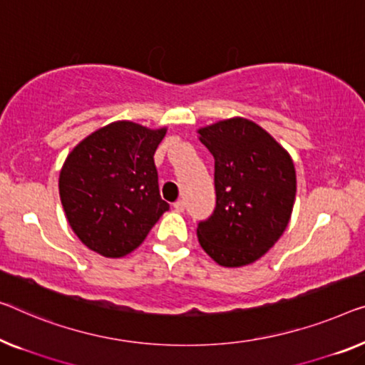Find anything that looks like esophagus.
<instances>
[{
    "label": "esophagus",
    "instance_id": "1",
    "mask_svg": "<svg viewBox=\"0 0 365 365\" xmlns=\"http://www.w3.org/2000/svg\"><path fill=\"white\" fill-rule=\"evenodd\" d=\"M173 210L177 211V213H182V211L185 210V203L182 200H178V201H175V203H173Z\"/></svg>",
    "mask_w": 365,
    "mask_h": 365
}]
</instances>
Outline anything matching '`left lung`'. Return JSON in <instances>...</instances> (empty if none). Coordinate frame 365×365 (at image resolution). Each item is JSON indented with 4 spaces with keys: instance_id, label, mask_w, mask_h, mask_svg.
<instances>
[{
    "instance_id": "8db88e82",
    "label": "left lung",
    "mask_w": 365,
    "mask_h": 365,
    "mask_svg": "<svg viewBox=\"0 0 365 365\" xmlns=\"http://www.w3.org/2000/svg\"><path fill=\"white\" fill-rule=\"evenodd\" d=\"M215 157L216 208L200 222L203 251L222 267L255 262L279 241L297 195L288 152L251 119L235 116L198 129Z\"/></svg>"
}]
</instances>
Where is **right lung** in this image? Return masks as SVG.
Returning a JSON list of instances; mask_svg holds the SVG:
<instances>
[{"label":"right lung","mask_w":365,"mask_h":365,"mask_svg":"<svg viewBox=\"0 0 365 365\" xmlns=\"http://www.w3.org/2000/svg\"><path fill=\"white\" fill-rule=\"evenodd\" d=\"M167 128L114 121L86 135L65 159L58 193L75 235L103 257L139 247L168 210L154 154Z\"/></svg>","instance_id":"right-lung-1"}]
</instances>
